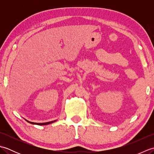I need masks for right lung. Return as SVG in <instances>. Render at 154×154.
<instances>
[{"label":"right lung","mask_w":154,"mask_h":154,"mask_svg":"<svg viewBox=\"0 0 154 154\" xmlns=\"http://www.w3.org/2000/svg\"><path fill=\"white\" fill-rule=\"evenodd\" d=\"M54 122H55V120H54V121H51V122H45V123H35V122H30V123H31V124H38V125H46V124H51V123Z\"/></svg>","instance_id":"obj_1"}]
</instances>
